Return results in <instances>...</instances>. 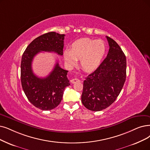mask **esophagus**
I'll return each instance as SVG.
<instances>
[{"mask_svg": "<svg viewBox=\"0 0 150 150\" xmlns=\"http://www.w3.org/2000/svg\"><path fill=\"white\" fill-rule=\"evenodd\" d=\"M81 81L79 79H77V78H74V79H73L71 80V82L72 83H77V82H79Z\"/></svg>", "mask_w": 150, "mask_h": 150, "instance_id": "obj_1", "label": "esophagus"}]
</instances>
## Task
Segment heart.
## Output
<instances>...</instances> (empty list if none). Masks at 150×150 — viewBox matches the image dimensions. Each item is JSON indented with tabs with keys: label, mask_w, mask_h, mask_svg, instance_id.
Here are the masks:
<instances>
[{
	"label": "heart",
	"mask_w": 150,
	"mask_h": 150,
	"mask_svg": "<svg viewBox=\"0 0 150 150\" xmlns=\"http://www.w3.org/2000/svg\"><path fill=\"white\" fill-rule=\"evenodd\" d=\"M106 47L103 40L82 38L71 45L70 50H66L64 58L67 64L71 67L80 59L81 67L86 71L97 69L106 53Z\"/></svg>",
	"instance_id": "1"
}]
</instances>
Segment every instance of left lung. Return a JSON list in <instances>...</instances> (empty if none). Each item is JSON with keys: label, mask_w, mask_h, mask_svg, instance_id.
Here are the masks:
<instances>
[{"label": "left lung", "mask_w": 150, "mask_h": 150, "mask_svg": "<svg viewBox=\"0 0 150 150\" xmlns=\"http://www.w3.org/2000/svg\"><path fill=\"white\" fill-rule=\"evenodd\" d=\"M110 49L106 58L83 81L82 103L86 108L99 111L116 100L126 78V57L121 47L106 36Z\"/></svg>", "instance_id": "8db88e82"}]
</instances>
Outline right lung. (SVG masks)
Masks as SVG:
<instances>
[{
  "label": "right lung",
  "mask_w": 150,
  "mask_h": 150,
  "mask_svg": "<svg viewBox=\"0 0 150 150\" xmlns=\"http://www.w3.org/2000/svg\"><path fill=\"white\" fill-rule=\"evenodd\" d=\"M64 34L50 32L35 38L24 52L21 62V85L29 101L38 108L48 111L54 109L62 100L66 87L70 85L68 71L57 63L51 73L44 78L35 76L32 69L34 57L44 51L63 55Z\"/></svg>",
  "instance_id": "obj_1"
}]
</instances>
